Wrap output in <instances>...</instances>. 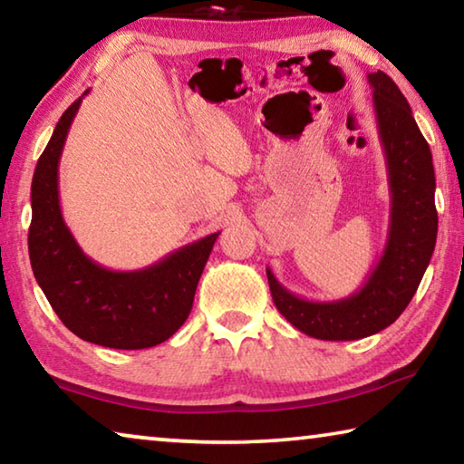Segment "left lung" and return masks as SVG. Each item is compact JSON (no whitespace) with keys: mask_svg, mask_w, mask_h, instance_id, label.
I'll list each match as a JSON object with an SVG mask.
<instances>
[{"mask_svg":"<svg viewBox=\"0 0 464 464\" xmlns=\"http://www.w3.org/2000/svg\"><path fill=\"white\" fill-rule=\"evenodd\" d=\"M368 83L391 192L389 235L381 260L362 288L340 301L296 296L266 268L276 309L298 332L317 340H360L389 327L410 304L436 246V176L428 140L401 90L387 73H368Z\"/></svg>","mask_w":464,"mask_h":464,"instance_id":"1","label":"left lung"}]
</instances>
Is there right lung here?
I'll return each mask as SVG.
<instances>
[{"label": "right lung", "instance_id": "1", "mask_svg": "<svg viewBox=\"0 0 464 464\" xmlns=\"http://www.w3.org/2000/svg\"><path fill=\"white\" fill-rule=\"evenodd\" d=\"M82 98L63 112L36 163L30 192V264L53 311L77 337L116 350L153 348L190 315L196 286L221 231L188 243L143 270H108L85 256L63 221L59 202V160Z\"/></svg>", "mask_w": 464, "mask_h": 464}]
</instances>
